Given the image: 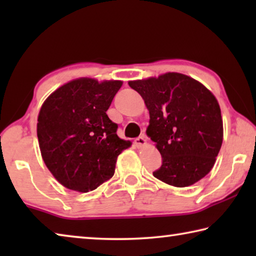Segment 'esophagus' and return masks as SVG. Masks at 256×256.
<instances>
[{
    "instance_id": "1",
    "label": "esophagus",
    "mask_w": 256,
    "mask_h": 256,
    "mask_svg": "<svg viewBox=\"0 0 256 256\" xmlns=\"http://www.w3.org/2000/svg\"><path fill=\"white\" fill-rule=\"evenodd\" d=\"M134 144H136L138 148H141V146H144L146 144V140L144 136H138L136 138V140H134Z\"/></svg>"
}]
</instances>
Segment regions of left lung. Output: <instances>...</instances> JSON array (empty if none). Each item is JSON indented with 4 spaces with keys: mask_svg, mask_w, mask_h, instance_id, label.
<instances>
[{
    "mask_svg": "<svg viewBox=\"0 0 256 256\" xmlns=\"http://www.w3.org/2000/svg\"><path fill=\"white\" fill-rule=\"evenodd\" d=\"M141 94L150 114L146 136L162 157L156 178L186 188L212 170L222 144L219 104L210 90L182 73L128 81Z\"/></svg>",
    "mask_w": 256,
    "mask_h": 256,
    "instance_id": "1",
    "label": "left lung"
}]
</instances>
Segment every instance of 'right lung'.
I'll return each instance as SVG.
<instances>
[{
    "mask_svg": "<svg viewBox=\"0 0 256 256\" xmlns=\"http://www.w3.org/2000/svg\"><path fill=\"white\" fill-rule=\"evenodd\" d=\"M123 82L81 78L60 86L40 108L37 136L42 160L66 188L89 192L112 178L131 142L116 134L106 112Z\"/></svg>",
    "mask_w": 256,
    "mask_h": 256,
    "instance_id": "right-lung-1",
    "label": "right lung"
}]
</instances>
